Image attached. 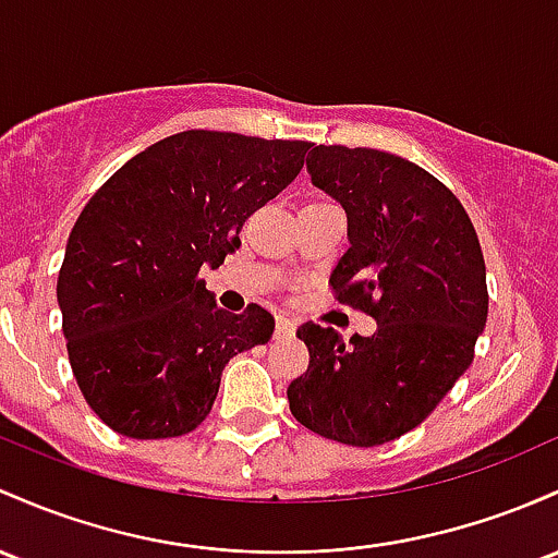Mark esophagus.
I'll return each instance as SVG.
<instances>
[{
	"mask_svg": "<svg viewBox=\"0 0 558 558\" xmlns=\"http://www.w3.org/2000/svg\"><path fill=\"white\" fill-rule=\"evenodd\" d=\"M293 330H296V326H293V320H289V317H278V323H275V333H278V336H291Z\"/></svg>",
	"mask_w": 558,
	"mask_h": 558,
	"instance_id": "1",
	"label": "esophagus"
}]
</instances>
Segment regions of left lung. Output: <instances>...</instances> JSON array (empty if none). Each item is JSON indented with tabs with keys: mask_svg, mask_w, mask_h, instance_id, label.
<instances>
[{
	"mask_svg": "<svg viewBox=\"0 0 558 558\" xmlns=\"http://www.w3.org/2000/svg\"><path fill=\"white\" fill-rule=\"evenodd\" d=\"M307 171L347 211L336 299L378 328L347 347L304 323L310 368L291 381L289 408L320 437L373 448L418 426L466 373L487 323L485 256L461 201L418 163L315 145Z\"/></svg>",
	"mask_w": 558,
	"mask_h": 558,
	"instance_id": "left-lung-1",
	"label": "left lung"
}]
</instances>
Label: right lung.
<instances>
[{
    "mask_svg": "<svg viewBox=\"0 0 558 558\" xmlns=\"http://www.w3.org/2000/svg\"><path fill=\"white\" fill-rule=\"evenodd\" d=\"M304 140L187 130L130 158L78 214L58 304L78 389L132 439L193 432L225 365L267 344L275 317L217 307L201 269L241 246L243 222L304 167Z\"/></svg>",
    "mask_w": 558,
    "mask_h": 558,
    "instance_id": "add662e5",
    "label": "right lung"
}]
</instances>
